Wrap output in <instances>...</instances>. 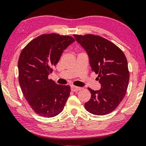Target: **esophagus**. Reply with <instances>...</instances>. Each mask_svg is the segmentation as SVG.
<instances>
[{"label":"esophagus","mask_w":146,"mask_h":146,"mask_svg":"<svg viewBox=\"0 0 146 146\" xmlns=\"http://www.w3.org/2000/svg\"><path fill=\"white\" fill-rule=\"evenodd\" d=\"M81 89H82L81 88L75 86H71V90L72 92H78V91L80 90Z\"/></svg>","instance_id":"1"}]
</instances>
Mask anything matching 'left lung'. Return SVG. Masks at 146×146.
Returning a JSON list of instances; mask_svg holds the SVG:
<instances>
[{
  "label": "left lung",
  "instance_id": "left-lung-1",
  "mask_svg": "<svg viewBox=\"0 0 146 146\" xmlns=\"http://www.w3.org/2000/svg\"><path fill=\"white\" fill-rule=\"evenodd\" d=\"M88 53L92 70L98 74L101 89L88 88L91 98L85 103L86 110L94 115L113 111L126 93L129 72L126 57L122 50L104 38L94 35H74Z\"/></svg>",
  "mask_w": 146,
  "mask_h": 146
}]
</instances>
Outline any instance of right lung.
<instances>
[{"label":"right lung","mask_w":146,"mask_h":146,"mask_svg":"<svg viewBox=\"0 0 146 146\" xmlns=\"http://www.w3.org/2000/svg\"><path fill=\"white\" fill-rule=\"evenodd\" d=\"M74 41L70 36L44 34L30 42L20 54L18 68L22 92L31 108L40 116L59 114L68 98L69 86L58 85L48 77L64 50Z\"/></svg>","instance_id":"add662e5"}]
</instances>
